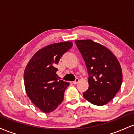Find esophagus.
Instances as JSON below:
<instances>
[{
	"instance_id": "obj_1",
	"label": "esophagus",
	"mask_w": 134,
	"mask_h": 134,
	"mask_svg": "<svg viewBox=\"0 0 134 134\" xmlns=\"http://www.w3.org/2000/svg\"><path fill=\"white\" fill-rule=\"evenodd\" d=\"M79 79H76V80H75L74 82H73V83L75 84V85H76V84H77L78 83H79Z\"/></svg>"
}]
</instances>
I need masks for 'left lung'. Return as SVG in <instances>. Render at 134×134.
Segmentation results:
<instances>
[{"mask_svg": "<svg viewBox=\"0 0 134 134\" xmlns=\"http://www.w3.org/2000/svg\"><path fill=\"white\" fill-rule=\"evenodd\" d=\"M83 57L88 73V88L84 98L96 105L109 103L119 91L122 71L119 61L110 50L90 40H75Z\"/></svg>", "mask_w": 134, "mask_h": 134, "instance_id": "1", "label": "left lung"}]
</instances>
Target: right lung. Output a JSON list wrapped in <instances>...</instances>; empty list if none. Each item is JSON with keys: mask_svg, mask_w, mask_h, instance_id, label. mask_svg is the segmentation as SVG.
<instances>
[{"mask_svg": "<svg viewBox=\"0 0 134 134\" xmlns=\"http://www.w3.org/2000/svg\"><path fill=\"white\" fill-rule=\"evenodd\" d=\"M71 42L52 43L38 50L27 64L24 82L27 96L42 112L50 113L63 102L64 91L70 83L58 80L55 67Z\"/></svg>", "mask_w": 134, "mask_h": 134, "instance_id": "obj_1", "label": "right lung"}]
</instances>
